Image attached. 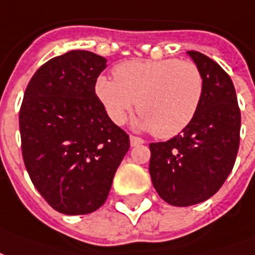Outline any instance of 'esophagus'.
Returning <instances> with one entry per match:
<instances>
[{"label": "esophagus", "instance_id": "34e87169", "mask_svg": "<svg viewBox=\"0 0 255 255\" xmlns=\"http://www.w3.org/2000/svg\"><path fill=\"white\" fill-rule=\"evenodd\" d=\"M144 144V140L140 138V137H135V135H130V145L135 146V145H141Z\"/></svg>", "mask_w": 255, "mask_h": 255}]
</instances>
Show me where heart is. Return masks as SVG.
<instances>
[{
  "mask_svg": "<svg viewBox=\"0 0 255 255\" xmlns=\"http://www.w3.org/2000/svg\"><path fill=\"white\" fill-rule=\"evenodd\" d=\"M99 76L95 92L115 124H124L137 102L140 126L159 138L186 129L200 109L204 77L189 59H131Z\"/></svg>",
  "mask_w": 255,
  "mask_h": 255,
  "instance_id": "heart-1",
  "label": "heart"
}]
</instances>
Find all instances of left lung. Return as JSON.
I'll list each match as a JSON object with an SVG mask.
<instances>
[{
    "mask_svg": "<svg viewBox=\"0 0 255 255\" xmlns=\"http://www.w3.org/2000/svg\"><path fill=\"white\" fill-rule=\"evenodd\" d=\"M187 53L204 77L200 109L182 133L149 144L152 183L174 206L200 204L217 193L235 164L241 140V110L231 77L209 57Z\"/></svg>",
    "mask_w": 255,
    "mask_h": 255,
    "instance_id": "obj_1",
    "label": "left lung"
}]
</instances>
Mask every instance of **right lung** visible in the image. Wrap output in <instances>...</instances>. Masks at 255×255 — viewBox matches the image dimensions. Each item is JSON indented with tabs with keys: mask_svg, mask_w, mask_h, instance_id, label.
<instances>
[{
	"mask_svg": "<svg viewBox=\"0 0 255 255\" xmlns=\"http://www.w3.org/2000/svg\"><path fill=\"white\" fill-rule=\"evenodd\" d=\"M107 59L73 50L35 72L18 114L25 168L51 208L92 213L105 204L129 135L110 120L95 92Z\"/></svg>",
	"mask_w": 255,
	"mask_h": 255,
	"instance_id": "obj_1",
	"label": "right lung"
}]
</instances>
